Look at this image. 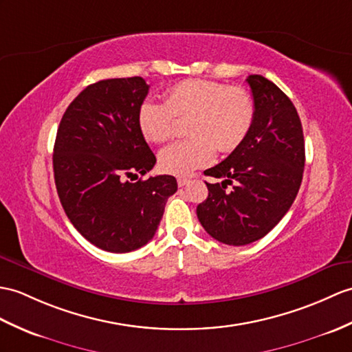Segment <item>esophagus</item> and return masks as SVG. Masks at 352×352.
I'll return each instance as SVG.
<instances>
[{"mask_svg":"<svg viewBox=\"0 0 352 352\" xmlns=\"http://www.w3.org/2000/svg\"><path fill=\"white\" fill-rule=\"evenodd\" d=\"M177 183H178L179 187H184L186 184L190 183V179H189V178H184V177H179V178L177 179Z\"/></svg>","mask_w":352,"mask_h":352,"instance_id":"obj_1","label":"esophagus"}]
</instances>
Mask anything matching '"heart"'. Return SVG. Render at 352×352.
I'll use <instances>...</instances> for the list:
<instances>
[{
	"mask_svg": "<svg viewBox=\"0 0 352 352\" xmlns=\"http://www.w3.org/2000/svg\"><path fill=\"white\" fill-rule=\"evenodd\" d=\"M177 118L187 121L184 141L159 153L168 174L186 175L213 162L216 150L235 151L255 122V103L248 89L211 79H184L169 87L165 102L146 99L138 109V124L145 139L162 144L177 133Z\"/></svg>",
	"mask_w": 352,
	"mask_h": 352,
	"instance_id": "b5f03b06",
	"label": "heart"
}]
</instances>
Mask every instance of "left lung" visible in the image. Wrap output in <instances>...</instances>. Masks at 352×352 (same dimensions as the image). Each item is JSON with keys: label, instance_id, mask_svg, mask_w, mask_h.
<instances>
[{"label": "left lung", "instance_id": "1", "mask_svg": "<svg viewBox=\"0 0 352 352\" xmlns=\"http://www.w3.org/2000/svg\"><path fill=\"white\" fill-rule=\"evenodd\" d=\"M255 122L239 148L204 174L223 178L206 183L208 198L196 214L214 240L246 246L267 235L288 213L305 169L303 127L296 106L282 89L261 75H250ZM234 183L232 192L228 184Z\"/></svg>", "mask_w": 352, "mask_h": 352}]
</instances>
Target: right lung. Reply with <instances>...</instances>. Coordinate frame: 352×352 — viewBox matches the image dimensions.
Returning <instances> with one entry per match:
<instances>
[{
  "label": "right lung",
  "mask_w": 352,
  "mask_h": 352,
  "mask_svg": "<svg viewBox=\"0 0 352 352\" xmlns=\"http://www.w3.org/2000/svg\"><path fill=\"white\" fill-rule=\"evenodd\" d=\"M148 88L141 76L88 85L56 132L52 162L61 206L78 232L106 252L145 246L177 192L173 175L132 183L156 165L138 124Z\"/></svg>",
  "instance_id": "add662e5"
}]
</instances>
